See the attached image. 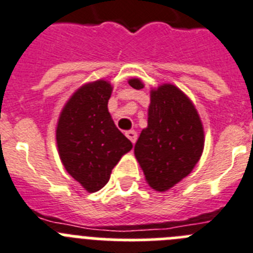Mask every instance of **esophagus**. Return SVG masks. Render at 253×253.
Instances as JSON below:
<instances>
[{"label":"esophagus","instance_id":"34e87169","mask_svg":"<svg viewBox=\"0 0 253 253\" xmlns=\"http://www.w3.org/2000/svg\"><path fill=\"white\" fill-rule=\"evenodd\" d=\"M125 135L127 136V138H128L132 143L136 142V138H137V132L136 131H126L125 132Z\"/></svg>","mask_w":253,"mask_h":253}]
</instances>
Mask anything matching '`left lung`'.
<instances>
[{
	"mask_svg": "<svg viewBox=\"0 0 253 253\" xmlns=\"http://www.w3.org/2000/svg\"><path fill=\"white\" fill-rule=\"evenodd\" d=\"M135 89L143 88L138 79H131ZM204 132L195 107L171 84L151 92L147 127L135 145V155L147 183L155 190L165 192L190 174L200 159Z\"/></svg>",
	"mask_w": 253,
	"mask_h": 253,
	"instance_id": "8db88e82",
	"label": "left lung"
}]
</instances>
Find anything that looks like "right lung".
Masks as SVG:
<instances>
[{
	"label": "right lung",
	"instance_id": "add662e5",
	"mask_svg": "<svg viewBox=\"0 0 253 253\" xmlns=\"http://www.w3.org/2000/svg\"><path fill=\"white\" fill-rule=\"evenodd\" d=\"M112 87L97 81L79 88L65 104L56 127V143L65 170L88 192H98L132 143L111 118Z\"/></svg>",
	"mask_w": 253,
	"mask_h": 253
}]
</instances>
